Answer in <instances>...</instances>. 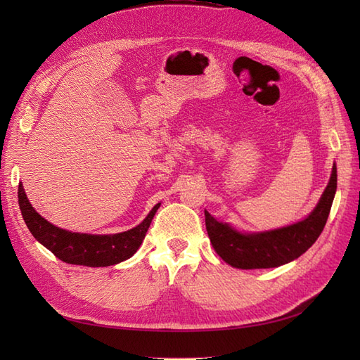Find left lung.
Returning a JSON list of instances; mask_svg holds the SVG:
<instances>
[{
  "label": "left lung",
  "mask_w": 360,
  "mask_h": 360,
  "mask_svg": "<svg viewBox=\"0 0 360 360\" xmlns=\"http://www.w3.org/2000/svg\"><path fill=\"white\" fill-rule=\"evenodd\" d=\"M336 192V165L319 204L304 219L276 230L245 233L204 210L207 234L225 263L236 269H270L299 258L320 237Z\"/></svg>",
  "instance_id": "left-lung-1"
}]
</instances>
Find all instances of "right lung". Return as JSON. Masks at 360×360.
<instances>
[{"label":"right lung","instance_id":"1","mask_svg":"<svg viewBox=\"0 0 360 360\" xmlns=\"http://www.w3.org/2000/svg\"><path fill=\"white\" fill-rule=\"evenodd\" d=\"M19 209L30 233L64 263L89 267H106L132 257L143 243L160 202L150 210L146 219L132 230L117 234H85L63 230L41 217L27 198L22 183L18 189Z\"/></svg>","mask_w":360,"mask_h":360}]
</instances>
